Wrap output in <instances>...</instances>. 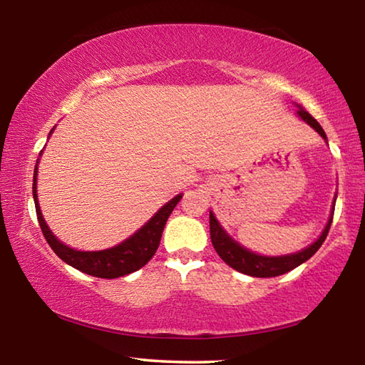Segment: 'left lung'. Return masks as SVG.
<instances>
[{"mask_svg":"<svg viewBox=\"0 0 365 365\" xmlns=\"http://www.w3.org/2000/svg\"><path fill=\"white\" fill-rule=\"evenodd\" d=\"M298 114L302 120H306L312 128H316L320 137L327 138L324 128L320 127V123L314 119L307 110L299 109ZM330 225H331V217L329 220V224H327L325 230L322 232V235H320V238L316 243L307 246L306 250L289 256L267 257V256L255 255V252L245 250L243 246L235 243L233 240L228 237L224 230H222V227L219 225L217 219L214 217V214L212 212L209 214V230H211V242H212L214 250L217 251V255L222 257V261L230 265L232 269L251 277H277V275L287 274V272L298 267V265H301L302 262H306L309 257L316 255V251L325 242L327 235H329V230H330Z\"/></svg>","mask_w":365,"mask_h":365,"instance_id":"obj_1","label":"left lung"}]
</instances>
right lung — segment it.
<instances>
[{
    "label": "right lung",
    "mask_w": 365,
    "mask_h": 365,
    "mask_svg": "<svg viewBox=\"0 0 365 365\" xmlns=\"http://www.w3.org/2000/svg\"><path fill=\"white\" fill-rule=\"evenodd\" d=\"M36 174H38V168L35 165L34 200L36 219H38L43 237L66 264L72 265L73 269L83 272V274L100 277V279H117V277L128 275L143 267L156 252L165 222H168L170 212L174 211L177 202L182 200V195H177L174 200H170L168 205L160 207L137 233L120 245L114 246V248L103 251H77L61 243L45 224V219H43L40 211L38 197H36Z\"/></svg>",
    "instance_id": "add662e5"
}]
</instances>
